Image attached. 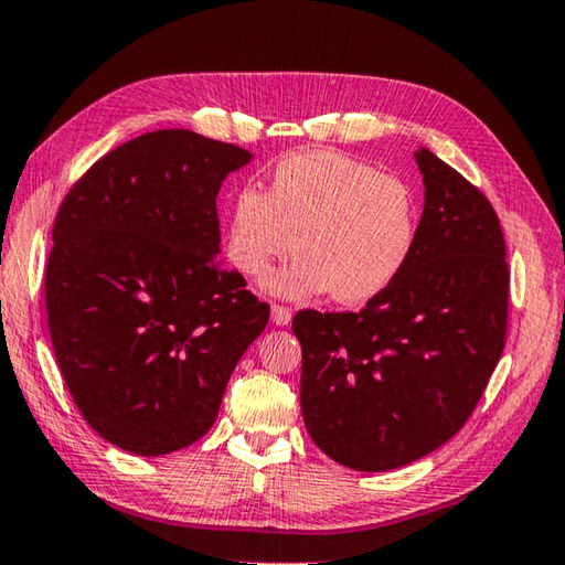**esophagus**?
Wrapping results in <instances>:
<instances>
[{"mask_svg": "<svg viewBox=\"0 0 565 565\" xmlns=\"http://www.w3.org/2000/svg\"><path fill=\"white\" fill-rule=\"evenodd\" d=\"M271 321L276 326H289L291 309H286V306H281V303H271Z\"/></svg>", "mask_w": 565, "mask_h": 565, "instance_id": "34e87169", "label": "esophagus"}]
</instances>
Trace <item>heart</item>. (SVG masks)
Segmentation results:
<instances>
[{"label": "heart", "mask_w": 565, "mask_h": 565, "mask_svg": "<svg viewBox=\"0 0 565 565\" xmlns=\"http://www.w3.org/2000/svg\"><path fill=\"white\" fill-rule=\"evenodd\" d=\"M415 239L417 200L405 180L345 152L316 150L281 160L266 194L237 192L224 249L242 276H259L294 247L299 256L266 276V289L294 299L331 291L341 303H363L397 279Z\"/></svg>", "instance_id": "obj_1"}]
</instances>
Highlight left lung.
<instances>
[{
  "label": "left lung",
  "instance_id": "8db88e82",
  "mask_svg": "<svg viewBox=\"0 0 565 565\" xmlns=\"http://www.w3.org/2000/svg\"><path fill=\"white\" fill-rule=\"evenodd\" d=\"M425 210L405 269L361 311L294 316L301 413L323 452L358 471L405 467L475 413L509 323L507 242L477 184L423 148Z\"/></svg>",
  "mask_w": 565,
  "mask_h": 565
}]
</instances>
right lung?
Returning a JSON list of instances; mask_svg holds the SVG:
<instances>
[{"mask_svg":"<svg viewBox=\"0 0 565 565\" xmlns=\"http://www.w3.org/2000/svg\"><path fill=\"white\" fill-rule=\"evenodd\" d=\"M249 160L192 130H152L96 160L58 204L51 345L81 415L126 452L198 443L269 321L217 256L220 184Z\"/></svg>","mask_w":565,"mask_h":565,"instance_id":"add662e5","label":"right lung"}]
</instances>
